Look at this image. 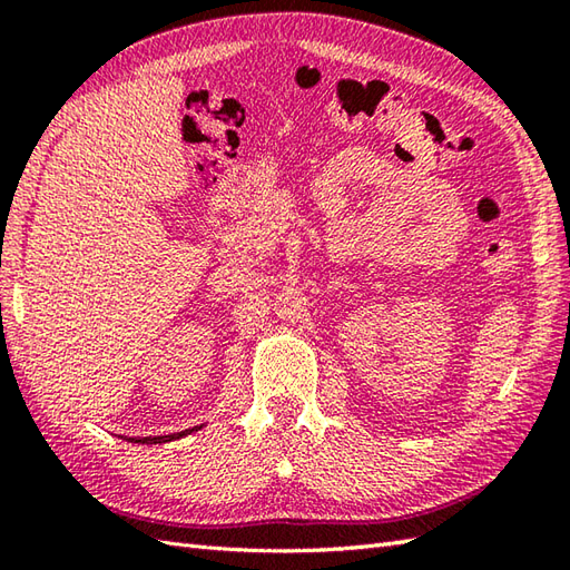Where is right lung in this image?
<instances>
[{
	"label": "right lung",
	"mask_w": 570,
	"mask_h": 570,
	"mask_svg": "<svg viewBox=\"0 0 570 570\" xmlns=\"http://www.w3.org/2000/svg\"><path fill=\"white\" fill-rule=\"evenodd\" d=\"M198 429H200V426H196V429H186V431L171 433V435H144V439H127V441H131V443H147V445H151V443H168V441L184 439V435H188V433H193V431H198Z\"/></svg>",
	"instance_id": "right-lung-1"
}]
</instances>
